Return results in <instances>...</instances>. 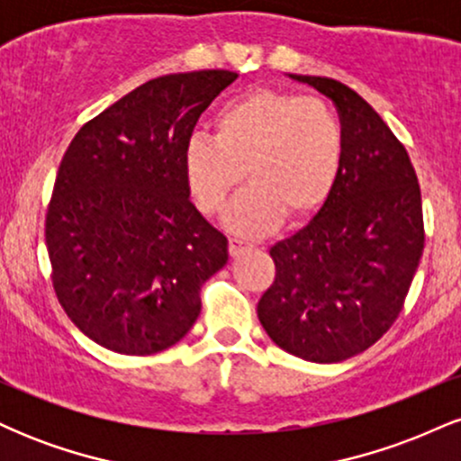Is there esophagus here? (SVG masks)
I'll return each mask as SVG.
<instances>
[{
    "label": "esophagus",
    "instance_id": "1",
    "mask_svg": "<svg viewBox=\"0 0 461 461\" xmlns=\"http://www.w3.org/2000/svg\"><path fill=\"white\" fill-rule=\"evenodd\" d=\"M249 249H253V242H249L240 236H231L230 238V253H231V256H240V253L249 251Z\"/></svg>",
    "mask_w": 461,
    "mask_h": 461
}]
</instances>
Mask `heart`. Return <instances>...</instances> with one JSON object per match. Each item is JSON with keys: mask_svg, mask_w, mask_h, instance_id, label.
<instances>
[{"mask_svg": "<svg viewBox=\"0 0 461 461\" xmlns=\"http://www.w3.org/2000/svg\"><path fill=\"white\" fill-rule=\"evenodd\" d=\"M216 136L193 134L184 171L194 203L219 216L245 179L251 182L230 212L240 234L314 216L331 197L345 164V130L325 102L305 95L253 88L216 110Z\"/></svg>", "mask_w": 461, "mask_h": 461, "instance_id": "heart-1", "label": "heart"}]
</instances>
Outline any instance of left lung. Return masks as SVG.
<instances>
[{
	"mask_svg": "<svg viewBox=\"0 0 461 461\" xmlns=\"http://www.w3.org/2000/svg\"><path fill=\"white\" fill-rule=\"evenodd\" d=\"M290 77L336 104L345 164L319 214L271 247L275 282L258 319L284 351L331 364L373 347L403 310L425 249L420 186L403 142L353 88Z\"/></svg>",
	"mask_w": 461,
	"mask_h": 461,
	"instance_id": "8db88e82",
	"label": "left lung"
}]
</instances>
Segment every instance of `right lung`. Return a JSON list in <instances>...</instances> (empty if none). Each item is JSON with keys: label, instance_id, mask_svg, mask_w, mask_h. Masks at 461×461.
I'll return each instance as SVG.
<instances>
[{"label": "right lung", "instance_id": "obj_1", "mask_svg": "<svg viewBox=\"0 0 461 461\" xmlns=\"http://www.w3.org/2000/svg\"><path fill=\"white\" fill-rule=\"evenodd\" d=\"M234 71L149 79L88 123L62 156L45 242L62 310L93 342L151 356L186 336L227 238L190 201L184 149Z\"/></svg>", "mask_w": 461, "mask_h": 461}]
</instances>
